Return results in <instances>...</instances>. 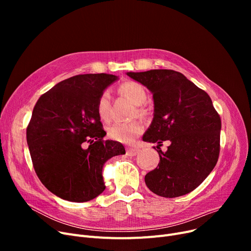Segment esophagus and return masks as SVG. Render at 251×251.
<instances>
[{"label": "esophagus", "instance_id": "esophagus-1", "mask_svg": "<svg viewBox=\"0 0 251 251\" xmlns=\"http://www.w3.org/2000/svg\"><path fill=\"white\" fill-rule=\"evenodd\" d=\"M138 152H139V150H138V149H135V148H127V149H126V153H127V155H129V156H134V155H136Z\"/></svg>", "mask_w": 251, "mask_h": 251}]
</instances>
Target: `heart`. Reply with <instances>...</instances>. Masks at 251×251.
Segmentation results:
<instances>
[{
    "label": "heart",
    "instance_id": "b5f03b06",
    "mask_svg": "<svg viewBox=\"0 0 251 251\" xmlns=\"http://www.w3.org/2000/svg\"><path fill=\"white\" fill-rule=\"evenodd\" d=\"M120 91L128 97L135 104L140 105L147 100V91L141 84L134 81H127L120 85ZM111 112V94L103 90L97 100V113L102 121H108ZM143 130L140 121L116 122L108 127V136L116 141L131 143Z\"/></svg>",
    "mask_w": 251,
    "mask_h": 251
}]
</instances>
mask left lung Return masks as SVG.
Here are the masks:
<instances>
[{"label":"left lung","mask_w":251,"mask_h":251,"mask_svg":"<svg viewBox=\"0 0 251 251\" xmlns=\"http://www.w3.org/2000/svg\"><path fill=\"white\" fill-rule=\"evenodd\" d=\"M126 74L146 86L153 99V118L142 140L156 142V148L165 140L171 142L167 151L156 150L160 163L144 177L147 186L169 199L191 192L212 172L220 153L222 124L212 100L174 70Z\"/></svg>","instance_id":"obj_1"}]
</instances>
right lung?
I'll list each match as a JSON object with an SVG mask.
<instances>
[{
  "instance_id": "right-lung-1",
  "label": "right lung",
  "mask_w": 251,
  "mask_h": 251,
  "mask_svg": "<svg viewBox=\"0 0 251 251\" xmlns=\"http://www.w3.org/2000/svg\"><path fill=\"white\" fill-rule=\"evenodd\" d=\"M119 79L112 74H82L59 82L36 101L26 139L39 180L60 199L84 202L105 188L101 171L123 144L103 140L97 100ZM90 143L88 148L84 143Z\"/></svg>"
}]
</instances>
